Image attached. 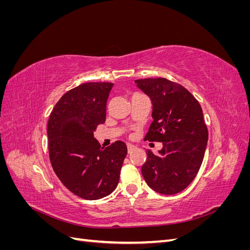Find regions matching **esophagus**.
I'll list each match as a JSON object with an SVG mask.
<instances>
[{
  "label": "esophagus",
  "instance_id": "1",
  "mask_svg": "<svg viewBox=\"0 0 250 250\" xmlns=\"http://www.w3.org/2000/svg\"><path fill=\"white\" fill-rule=\"evenodd\" d=\"M135 149H137V147L133 146V145H128L127 146V150H128V153H131L132 151H134Z\"/></svg>",
  "mask_w": 250,
  "mask_h": 250
}]
</instances>
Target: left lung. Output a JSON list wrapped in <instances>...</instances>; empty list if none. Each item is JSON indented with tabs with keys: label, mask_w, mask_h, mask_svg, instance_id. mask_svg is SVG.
Listing matches in <instances>:
<instances>
[{
	"label": "left lung",
	"mask_w": 250,
	"mask_h": 250,
	"mask_svg": "<svg viewBox=\"0 0 250 250\" xmlns=\"http://www.w3.org/2000/svg\"><path fill=\"white\" fill-rule=\"evenodd\" d=\"M152 102V118L145 141L161 142L160 154L147 152L142 174L152 190L176 194L190 185L200 169L208 131L196 98L179 83L166 78L135 80Z\"/></svg>",
	"instance_id": "obj_1"
}]
</instances>
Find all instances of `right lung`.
Here are the masks:
<instances>
[{"instance_id": "right-lung-1", "label": "right lung", "mask_w": 250, "mask_h": 250, "mask_svg": "<svg viewBox=\"0 0 250 250\" xmlns=\"http://www.w3.org/2000/svg\"><path fill=\"white\" fill-rule=\"evenodd\" d=\"M110 82H86L60 98L48 120L49 157L57 177L79 197L96 200L118 186L127 147L116 141L102 148L94 138L106 118Z\"/></svg>"}]
</instances>
